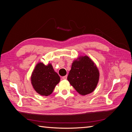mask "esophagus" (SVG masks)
Wrapping results in <instances>:
<instances>
[{"label": "esophagus", "instance_id": "esophagus-1", "mask_svg": "<svg viewBox=\"0 0 132 132\" xmlns=\"http://www.w3.org/2000/svg\"><path fill=\"white\" fill-rule=\"evenodd\" d=\"M62 78V79H63V80H66V79H67V75L64 76V77H63Z\"/></svg>", "mask_w": 132, "mask_h": 132}]
</instances>
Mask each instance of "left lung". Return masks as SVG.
Wrapping results in <instances>:
<instances>
[{
	"mask_svg": "<svg viewBox=\"0 0 132 132\" xmlns=\"http://www.w3.org/2000/svg\"><path fill=\"white\" fill-rule=\"evenodd\" d=\"M99 71L94 62L87 55L80 56L73 62L67 79L81 95L93 92L97 86Z\"/></svg>",
	"mask_w": 132,
	"mask_h": 132,
	"instance_id": "8db88e82",
	"label": "left lung"
}]
</instances>
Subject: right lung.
<instances>
[{
	"instance_id": "add662e5",
	"label": "right lung",
	"mask_w": 132,
	"mask_h": 132,
	"mask_svg": "<svg viewBox=\"0 0 132 132\" xmlns=\"http://www.w3.org/2000/svg\"><path fill=\"white\" fill-rule=\"evenodd\" d=\"M60 77L55 72L51 64L45 65L43 63L37 64L31 75V84L38 94L47 96L60 81Z\"/></svg>"
}]
</instances>
